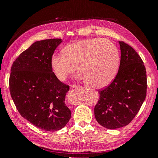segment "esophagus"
<instances>
[{
  "label": "esophagus",
  "instance_id": "1",
  "mask_svg": "<svg viewBox=\"0 0 158 158\" xmlns=\"http://www.w3.org/2000/svg\"><path fill=\"white\" fill-rule=\"evenodd\" d=\"M79 87H80L79 85H71V88H72V89H74V88H79Z\"/></svg>",
  "mask_w": 158,
  "mask_h": 158
}]
</instances>
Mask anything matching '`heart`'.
<instances>
[{
    "label": "heart",
    "mask_w": 158,
    "mask_h": 158,
    "mask_svg": "<svg viewBox=\"0 0 158 158\" xmlns=\"http://www.w3.org/2000/svg\"><path fill=\"white\" fill-rule=\"evenodd\" d=\"M63 54H54L50 65L54 74L64 81L77 69L78 78L87 86L102 88L114 79L118 71V48L108 39L93 38L71 43L63 48Z\"/></svg>",
    "instance_id": "b5f03b06"
}]
</instances>
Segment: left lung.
I'll return each mask as SVG.
<instances>
[{
  "instance_id": "left-lung-1",
  "label": "left lung",
  "mask_w": 158,
  "mask_h": 158,
  "mask_svg": "<svg viewBox=\"0 0 158 158\" xmlns=\"http://www.w3.org/2000/svg\"><path fill=\"white\" fill-rule=\"evenodd\" d=\"M119 44L121 59L118 72L110 85L98 90L99 99L94 106L97 122L108 129L128 125L147 96V71L141 57L124 41Z\"/></svg>"
}]
</instances>
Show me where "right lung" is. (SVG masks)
Returning <instances> with one entry per match:
<instances>
[{
  "label": "right lung",
  "instance_id": "obj_1",
  "mask_svg": "<svg viewBox=\"0 0 158 158\" xmlns=\"http://www.w3.org/2000/svg\"><path fill=\"white\" fill-rule=\"evenodd\" d=\"M61 39L36 41L14 61L10 91L21 115L36 127L48 131L64 128L71 111L65 103L68 85L57 79L50 60Z\"/></svg>",
  "mask_w": 158,
  "mask_h": 158
}]
</instances>
